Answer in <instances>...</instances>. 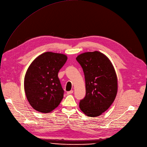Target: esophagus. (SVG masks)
<instances>
[{
	"label": "esophagus",
	"mask_w": 147,
	"mask_h": 147,
	"mask_svg": "<svg viewBox=\"0 0 147 147\" xmlns=\"http://www.w3.org/2000/svg\"><path fill=\"white\" fill-rule=\"evenodd\" d=\"M73 93V90H70V91H69V92H67V94H72Z\"/></svg>",
	"instance_id": "esophagus-1"
}]
</instances>
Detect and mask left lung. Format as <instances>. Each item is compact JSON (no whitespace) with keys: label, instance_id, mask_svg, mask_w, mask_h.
<instances>
[{"label":"left lung","instance_id":"left-lung-1","mask_svg":"<svg viewBox=\"0 0 147 147\" xmlns=\"http://www.w3.org/2000/svg\"><path fill=\"white\" fill-rule=\"evenodd\" d=\"M77 61L84 74L86 96L80 100V110L89 117L99 116L109 109L118 92V79L108 57L95 51L78 55Z\"/></svg>","mask_w":147,"mask_h":147}]
</instances>
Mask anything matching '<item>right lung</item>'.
I'll list each match as a JSON object with an SVG mask.
<instances>
[{
  "instance_id": "add662e5",
  "label": "right lung",
  "mask_w": 147,
  "mask_h": 147,
  "mask_svg": "<svg viewBox=\"0 0 147 147\" xmlns=\"http://www.w3.org/2000/svg\"><path fill=\"white\" fill-rule=\"evenodd\" d=\"M67 60L65 54L45 52L29 65L24 77L26 97L32 108L50 113L60 105L64 90L58 73Z\"/></svg>"
}]
</instances>
